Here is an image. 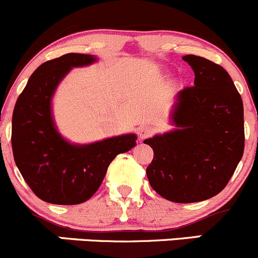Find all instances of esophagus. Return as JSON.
Listing matches in <instances>:
<instances>
[{"label":"esophagus","mask_w":258,"mask_h":258,"mask_svg":"<svg viewBox=\"0 0 258 258\" xmlns=\"http://www.w3.org/2000/svg\"><path fill=\"white\" fill-rule=\"evenodd\" d=\"M153 134H155V128L151 126H142L141 128L139 130L140 140H145L147 139V137H151Z\"/></svg>","instance_id":"obj_1"}]
</instances>
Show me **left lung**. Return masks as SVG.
Returning a JSON list of instances; mask_svg holds the SVG:
<instances>
[{
    "label": "left lung",
    "instance_id": "left-lung-1",
    "mask_svg": "<svg viewBox=\"0 0 258 258\" xmlns=\"http://www.w3.org/2000/svg\"><path fill=\"white\" fill-rule=\"evenodd\" d=\"M195 85L177 93L176 128L145 140L153 150L146 173L160 196L177 204L209 200L232 177L244 148L243 103L225 69L204 57H182Z\"/></svg>",
    "mask_w": 258,
    "mask_h": 258
}]
</instances>
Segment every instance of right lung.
<instances>
[{
  "label": "right lung",
  "mask_w": 258,
  "mask_h": 258,
  "mask_svg": "<svg viewBox=\"0 0 258 258\" xmlns=\"http://www.w3.org/2000/svg\"><path fill=\"white\" fill-rule=\"evenodd\" d=\"M97 61L92 54L67 53L41 64L17 98L12 114V151L26 183L53 205H79L95 195L118 153L136 146L135 134L88 145L66 141L54 126L52 97L74 67Z\"/></svg>",
  "instance_id": "add662e5"
}]
</instances>
